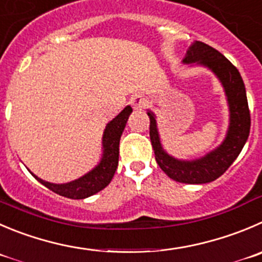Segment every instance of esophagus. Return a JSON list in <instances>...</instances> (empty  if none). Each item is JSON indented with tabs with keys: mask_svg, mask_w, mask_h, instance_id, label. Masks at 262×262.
<instances>
[{
	"mask_svg": "<svg viewBox=\"0 0 262 262\" xmlns=\"http://www.w3.org/2000/svg\"><path fill=\"white\" fill-rule=\"evenodd\" d=\"M131 105H133L134 109H141V108H145L146 104H148V100H146L144 96L141 95H135L131 98Z\"/></svg>",
	"mask_w": 262,
	"mask_h": 262,
	"instance_id": "1",
	"label": "esophagus"
}]
</instances>
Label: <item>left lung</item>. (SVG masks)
<instances>
[{"label":"left lung","instance_id":"1","mask_svg":"<svg viewBox=\"0 0 262 262\" xmlns=\"http://www.w3.org/2000/svg\"><path fill=\"white\" fill-rule=\"evenodd\" d=\"M184 64H198L211 69L220 79L228 99L230 121L220 146L194 161H181L167 154L162 148L156 116L148 111L151 146L162 171L172 180L184 184H206L220 178L242 151L250 135L251 116L246 87L238 69L213 47L195 41L186 51Z\"/></svg>","mask_w":262,"mask_h":262}]
</instances>
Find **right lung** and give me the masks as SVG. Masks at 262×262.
I'll return each instance as SVG.
<instances>
[{
  "instance_id": "right-lung-1",
  "label": "right lung",
  "mask_w": 262,
  "mask_h": 262,
  "mask_svg": "<svg viewBox=\"0 0 262 262\" xmlns=\"http://www.w3.org/2000/svg\"><path fill=\"white\" fill-rule=\"evenodd\" d=\"M131 112L133 108L127 105L116 118L106 124L103 135V157L100 163L86 175L67 184L47 183L37 178L34 173L32 175L54 193L71 199H83L103 190L106 185H109L118 166L119 140Z\"/></svg>"
}]
</instances>
